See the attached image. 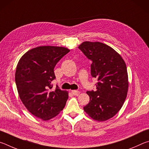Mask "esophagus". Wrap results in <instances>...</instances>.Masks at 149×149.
<instances>
[{
  "label": "esophagus",
  "instance_id": "obj_1",
  "mask_svg": "<svg viewBox=\"0 0 149 149\" xmlns=\"http://www.w3.org/2000/svg\"><path fill=\"white\" fill-rule=\"evenodd\" d=\"M79 91H76V90H73L72 91V93L73 95H77L78 94H79Z\"/></svg>",
  "mask_w": 149,
  "mask_h": 149
}]
</instances>
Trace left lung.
I'll use <instances>...</instances> for the list:
<instances>
[{
	"label": "left lung",
	"mask_w": 149,
	"mask_h": 149,
	"mask_svg": "<svg viewBox=\"0 0 149 149\" xmlns=\"http://www.w3.org/2000/svg\"><path fill=\"white\" fill-rule=\"evenodd\" d=\"M78 48L92 61L91 74L98 81L96 91H87L90 101L84 109L93 120L106 121L117 114L127 97L125 63L116 50L102 42L85 41Z\"/></svg>",
	"instance_id": "left-lung-1"
}]
</instances>
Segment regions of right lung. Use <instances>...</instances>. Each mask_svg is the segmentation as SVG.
Masks as SVG:
<instances>
[{
    "label": "right lung",
    "mask_w": 149,
    "mask_h": 149,
    "mask_svg": "<svg viewBox=\"0 0 149 149\" xmlns=\"http://www.w3.org/2000/svg\"><path fill=\"white\" fill-rule=\"evenodd\" d=\"M70 50L61 47L42 46L25 53L17 63L15 81L19 98L33 115L45 121L59 114L68 99V93L56 87L54 68Z\"/></svg>",
    "instance_id": "right-lung-1"
}]
</instances>
